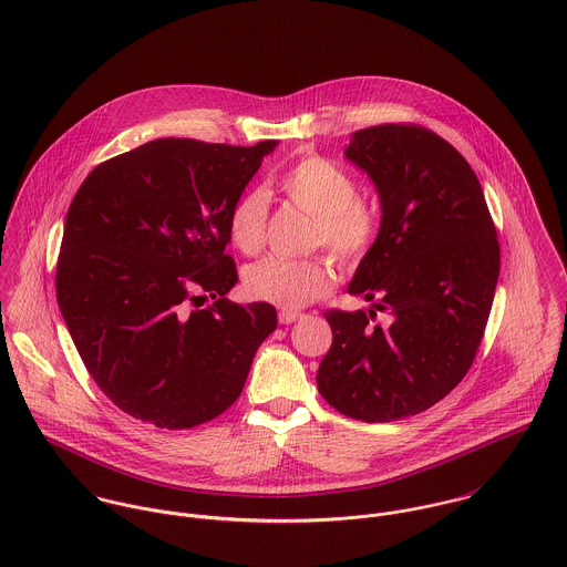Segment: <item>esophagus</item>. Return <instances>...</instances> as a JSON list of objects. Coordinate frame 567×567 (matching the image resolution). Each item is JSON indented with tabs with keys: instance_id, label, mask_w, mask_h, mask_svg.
I'll return each mask as SVG.
<instances>
[{
	"instance_id": "1",
	"label": "esophagus",
	"mask_w": 567,
	"mask_h": 567,
	"mask_svg": "<svg viewBox=\"0 0 567 567\" xmlns=\"http://www.w3.org/2000/svg\"><path fill=\"white\" fill-rule=\"evenodd\" d=\"M302 315L298 313V311H280L278 313V319H280V323H293L296 319H300Z\"/></svg>"
}]
</instances>
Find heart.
Returning a JSON list of instances; mask_svg holds the SVG:
<instances>
[{
    "label": "heart",
    "mask_w": 567,
    "mask_h": 567,
    "mask_svg": "<svg viewBox=\"0 0 567 567\" xmlns=\"http://www.w3.org/2000/svg\"><path fill=\"white\" fill-rule=\"evenodd\" d=\"M282 190L300 210L311 215L309 246L326 248L341 265L357 267L377 248L382 215L377 202L359 195V185L341 165L302 154L278 176ZM267 197L262 190L244 193L228 213L230 244L254 256L265 246ZM334 276L326 258L269 256L248 267L244 285L248 296L287 311L302 309L332 289Z\"/></svg>",
    "instance_id": "1"
}]
</instances>
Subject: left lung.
<instances>
[{
  "label": "left lung",
  "mask_w": 567,
  "mask_h": 567,
  "mask_svg": "<svg viewBox=\"0 0 567 567\" xmlns=\"http://www.w3.org/2000/svg\"><path fill=\"white\" fill-rule=\"evenodd\" d=\"M346 156L374 181L382 230L348 291L377 311L323 317L332 346L317 389L339 413L395 422L445 398L474 363L501 274V244L470 163L440 134L382 124Z\"/></svg>",
  "instance_id": "1"
}]
</instances>
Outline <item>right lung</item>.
<instances>
[{
    "mask_svg": "<svg viewBox=\"0 0 567 567\" xmlns=\"http://www.w3.org/2000/svg\"><path fill=\"white\" fill-rule=\"evenodd\" d=\"M276 141L252 147L156 138L80 185L56 265V298L95 384L134 420L183 431L241 395L276 309L237 285L228 213ZM206 297L214 305L193 310Z\"/></svg>",
    "mask_w": 567,
    "mask_h": 567,
    "instance_id": "obj_1",
    "label": "right lung"
}]
</instances>
